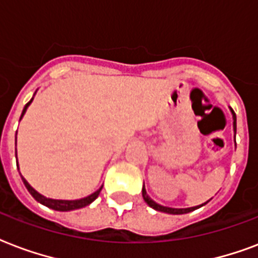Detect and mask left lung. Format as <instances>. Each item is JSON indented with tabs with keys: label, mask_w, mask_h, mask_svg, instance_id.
<instances>
[{
	"label": "left lung",
	"mask_w": 258,
	"mask_h": 258,
	"mask_svg": "<svg viewBox=\"0 0 258 258\" xmlns=\"http://www.w3.org/2000/svg\"><path fill=\"white\" fill-rule=\"evenodd\" d=\"M230 111H231V115H233V129H234V141H235V131H237V118H235V113L233 111V109L230 107ZM143 198L145 203H147L149 207L152 209H155L156 211H161V213H167V214H173V215H177V214H187V213H191V211L197 210L202 206H205L206 203H209L210 201H207L206 203H202L199 206H195V207H187V209H173V207H167V206H161L159 203L153 201L149 198V195L147 194V189H145V185L143 187Z\"/></svg>",
	"instance_id": "left-lung-1"
}]
</instances>
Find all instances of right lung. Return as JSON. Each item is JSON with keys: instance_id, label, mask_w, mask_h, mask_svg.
Instances as JSON below:
<instances>
[{"instance_id": "1", "label": "right lung", "mask_w": 258, "mask_h": 258, "mask_svg": "<svg viewBox=\"0 0 258 258\" xmlns=\"http://www.w3.org/2000/svg\"><path fill=\"white\" fill-rule=\"evenodd\" d=\"M32 101H33V98H32L31 101L28 102L27 105H25L23 113H21V117H20V119L24 117V114H25V111H27V109L32 103ZM16 143H17V132H16ZM16 160H17V151H16ZM17 167H19V165H17ZM21 179H23L24 184H25L27 189L29 191V194H31L32 197L35 198L36 201L39 202V203H41V205L47 206V207H49V209H52V210H56V211H71V210H77V209H82V207L89 206L90 203H93V202L97 199L98 195H99V192H101L102 187H103V185H101V187H99V188H98L95 192H93L91 195H89V197L82 198V199H75V201H64V199H51V198L44 197V195H41L40 192H37V191H36V189L33 188V187H32V185L29 184V183H28L25 179H24L23 175H21Z\"/></svg>"}]
</instances>
